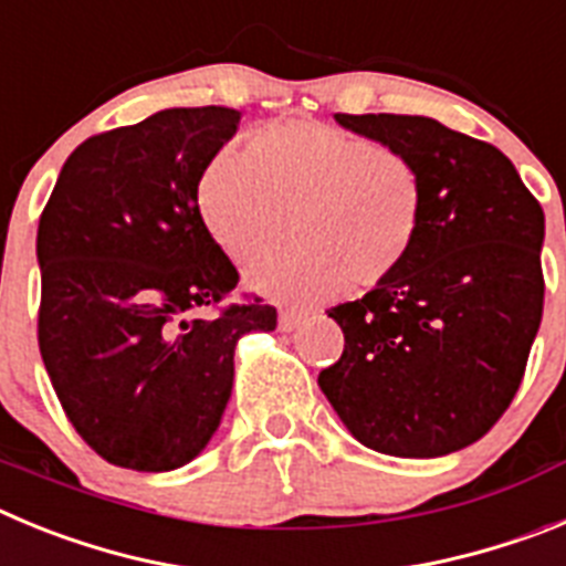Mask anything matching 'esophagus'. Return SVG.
Listing matches in <instances>:
<instances>
[{"mask_svg":"<svg viewBox=\"0 0 566 566\" xmlns=\"http://www.w3.org/2000/svg\"><path fill=\"white\" fill-rule=\"evenodd\" d=\"M300 323H303V314L297 312H280L277 317L280 332H294V328H300Z\"/></svg>","mask_w":566,"mask_h":566,"instance_id":"esophagus-1","label":"esophagus"}]
</instances>
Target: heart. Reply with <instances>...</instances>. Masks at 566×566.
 I'll list each match as a JSON object with an SVG mask.
<instances>
[{
    "instance_id": "obj_1",
    "label": "heart",
    "mask_w": 566,
    "mask_h": 566,
    "mask_svg": "<svg viewBox=\"0 0 566 566\" xmlns=\"http://www.w3.org/2000/svg\"><path fill=\"white\" fill-rule=\"evenodd\" d=\"M198 207L227 252L263 258L252 286L286 303L371 289L405 266L422 232L419 169L399 149L326 122H289L254 135L252 153L227 147L198 184Z\"/></svg>"
}]
</instances>
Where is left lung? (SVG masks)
Wrapping results in <instances>:
<instances>
[{"mask_svg": "<svg viewBox=\"0 0 566 566\" xmlns=\"http://www.w3.org/2000/svg\"><path fill=\"white\" fill-rule=\"evenodd\" d=\"M334 118L411 158L424 212L405 266L328 308L345 348L319 391L365 448L448 457L482 439L522 385L542 326L544 212L502 149L437 118Z\"/></svg>", "mask_w": 566, "mask_h": 566, "instance_id": "obj_1", "label": "left lung"}]
</instances>
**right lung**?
Returning a JSON list of instances; mask_svg holds the SVG:
<instances>
[{
	"mask_svg": "<svg viewBox=\"0 0 566 566\" xmlns=\"http://www.w3.org/2000/svg\"><path fill=\"white\" fill-rule=\"evenodd\" d=\"M238 124V109L172 107L93 135L39 221V352L78 437L118 468L192 462L232 397L238 339L277 326L260 300L198 314L238 286L198 209Z\"/></svg>",
	"mask_w": 566,
	"mask_h": 566,
	"instance_id": "right-lung-1",
	"label": "right lung"
}]
</instances>
